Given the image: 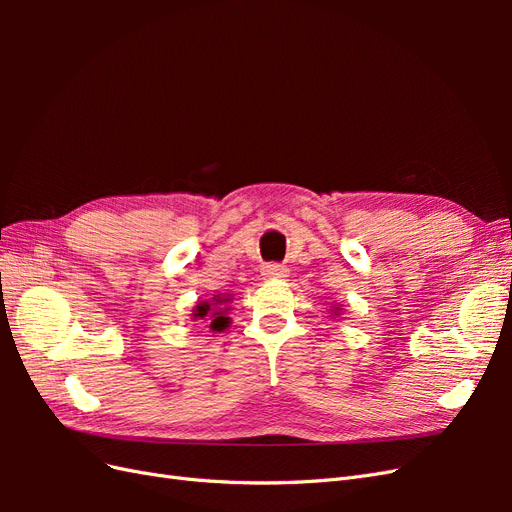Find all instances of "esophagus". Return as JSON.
Returning a JSON list of instances; mask_svg holds the SVG:
<instances>
[{
    "label": "esophagus",
    "instance_id": "esophagus-1",
    "mask_svg": "<svg viewBox=\"0 0 512 512\" xmlns=\"http://www.w3.org/2000/svg\"><path fill=\"white\" fill-rule=\"evenodd\" d=\"M262 275H265V280H284L288 277V269L284 265H265Z\"/></svg>",
    "mask_w": 512,
    "mask_h": 512
}]
</instances>
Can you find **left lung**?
<instances>
[{
  "label": "left lung",
  "mask_w": 512,
  "mask_h": 512,
  "mask_svg": "<svg viewBox=\"0 0 512 512\" xmlns=\"http://www.w3.org/2000/svg\"><path fill=\"white\" fill-rule=\"evenodd\" d=\"M329 312H331V316H342L344 314V307L339 305V303H335V305H331Z\"/></svg>",
  "instance_id": "left-lung-1"
}]
</instances>
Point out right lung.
Wrapping results in <instances>:
<instances>
[{"label": "right lung", "instance_id": "add662e5", "mask_svg": "<svg viewBox=\"0 0 512 512\" xmlns=\"http://www.w3.org/2000/svg\"><path fill=\"white\" fill-rule=\"evenodd\" d=\"M232 294H213L211 299L198 301L192 309V320H203L209 324V329L215 333H222L230 327V303Z\"/></svg>", "mask_w": 512, "mask_h": 512}]
</instances>
